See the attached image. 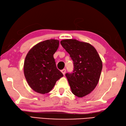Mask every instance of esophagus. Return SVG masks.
<instances>
[{"mask_svg": "<svg viewBox=\"0 0 126 126\" xmlns=\"http://www.w3.org/2000/svg\"><path fill=\"white\" fill-rule=\"evenodd\" d=\"M61 72L63 73V75H65V73H66V69H62V70H61Z\"/></svg>", "mask_w": 126, "mask_h": 126, "instance_id": "34e87169", "label": "esophagus"}]
</instances>
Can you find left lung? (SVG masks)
Returning <instances> with one entry per match:
<instances>
[{
  "instance_id": "obj_1",
  "label": "left lung",
  "mask_w": 126,
  "mask_h": 126,
  "mask_svg": "<svg viewBox=\"0 0 126 126\" xmlns=\"http://www.w3.org/2000/svg\"><path fill=\"white\" fill-rule=\"evenodd\" d=\"M61 45L73 61L72 73L65 74L73 94L82 97L89 94L98 83L102 68L101 58L90 44L76 39H65Z\"/></svg>"
}]
</instances>
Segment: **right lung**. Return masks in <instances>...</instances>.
Wrapping results in <instances>:
<instances>
[{
    "label": "right lung",
    "instance_id": "add662e5",
    "mask_svg": "<svg viewBox=\"0 0 126 126\" xmlns=\"http://www.w3.org/2000/svg\"><path fill=\"white\" fill-rule=\"evenodd\" d=\"M59 41L49 39L35 45L25 58L24 73L28 84L33 91L46 94L54 87L63 74L56 66L53 54Z\"/></svg>",
    "mask_w": 126,
    "mask_h": 126
}]
</instances>
